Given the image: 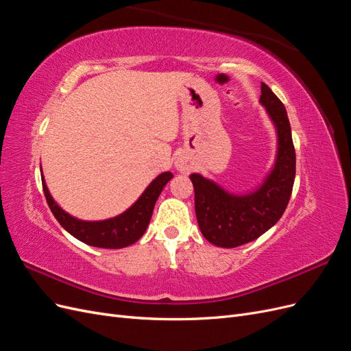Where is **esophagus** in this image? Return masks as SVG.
<instances>
[{
    "instance_id": "34e87169",
    "label": "esophagus",
    "mask_w": 351,
    "mask_h": 351,
    "mask_svg": "<svg viewBox=\"0 0 351 351\" xmlns=\"http://www.w3.org/2000/svg\"><path fill=\"white\" fill-rule=\"evenodd\" d=\"M176 167L180 173H189V169H190V167L186 164V161H183V159H177Z\"/></svg>"
}]
</instances>
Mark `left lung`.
Instances as JSON below:
<instances>
[{
    "instance_id": "left-lung-1",
    "label": "left lung",
    "mask_w": 351,
    "mask_h": 351,
    "mask_svg": "<svg viewBox=\"0 0 351 351\" xmlns=\"http://www.w3.org/2000/svg\"><path fill=\"white\" fill-rule=\"evenodd\" d=\"M261 104L277 127V161L265 183L249 195L226 192L200 174H190L195 210L204 237L219 247H237L256 240L278 222L289 205L295 177V151L284 104L262 83Z\"/></svg>"
}]
</instances>
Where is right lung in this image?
Instances as JSON below:
<instances>
[{
  "label": "right lung",
  "mask_w": 351,
  "mask_h": 351,
  "mask_svg": "<svg viewBox=\"0 0 351 351\" xmlns=\"http://www.w3.org/2000/svg\"><path fill=\"white\" fill-rule=\"evenodd\" d=\"M173 178L171 173L159 174L154 182L146 187L142 196L136 200L124 214L105 221H82L73 218L67 212L62 210L54 199L51 197L45 180L42 177L45 199L52 214L57 221L67 230L73 237L95 247L104 249H121L139 240L149 226L152 212L158 196L161 195L164 186Z\"/></svg>",
  "instance_id": "right-lung-1"
}]
</instances>
